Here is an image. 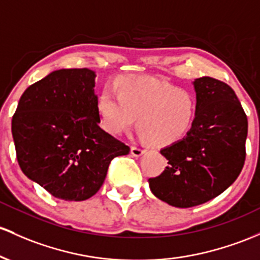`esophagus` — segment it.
I'll return each mask as SVG.
<instances>
[{"instance_id":"1","label":"esophagus","mask_w":260,"mask_h":260,"mask_svg":"<svg viewBox=\"0 0 260 260\" xmlns=\"http://www.w3.org/2000/svg\"><path fill=\"white\" fill-rule=\"evenodd\" d=\"M145 152H147V150L142 149V148L139 147H131V154H132L133 156H141L143 155Z\"/></svg>"}]
</instances>
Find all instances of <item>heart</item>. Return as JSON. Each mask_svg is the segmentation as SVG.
Instances as JSON below:
<instances>
[{"label": "heart", "mask_w": 260, "mask_h": 260, "mask_svg": "<svg viewBox=\"0 0 260 260\" xmlns=\"http://www.w3.org/2000/svg\"><path fill=\"white\" fill-rule=\"evenodd\" d=\"M117 95L104 91L98 112L106 132L121 136L136 123L148 143L169 147L189 135L198 113V100L186 88L150 78L128 75L116 84Z\"/></svg>", "instance_id": "obj_1"}]
</instances>
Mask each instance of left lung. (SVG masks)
<instances>
[{
    "label": "left lung",
    "instance_id": "8db88e82",
    "mask_svg": "<svg viewBox=\"0 0 260 260\" xmlns=\"http://www.w3.org/2000/svg\"><path fill=\"white\" fill-rule=\"evenodd\" d=\"M198 113L189 135L160 150L168 167L149 187L161 201L187 209L235 182L246 160L248 119L233 88L204 76L193 81Z\"/></svg>",
    "mask_w": 260,
    "mask_h": 260
}]
</instances>
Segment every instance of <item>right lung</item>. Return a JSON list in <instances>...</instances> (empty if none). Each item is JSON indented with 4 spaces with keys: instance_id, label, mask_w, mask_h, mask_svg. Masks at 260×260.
<instances>
[{
    "instance_id": "add662e5",
    "label": "right lung",
    "mask_w": 260,
    "mask_h": 260,
    "mask_svg": "<svg viewBox=\"0 0 260 260\" xmlns=\"http://www.w3.org/2000/svg\"><path fill=\"white\" fill-rule=\"evenodd\" d=\"M95 76L86 68L53 71L24 91L12 118L22 172L65 201L95 195L111 160L131 150L99 125Z\"/></svg>"
}]
</instances>
